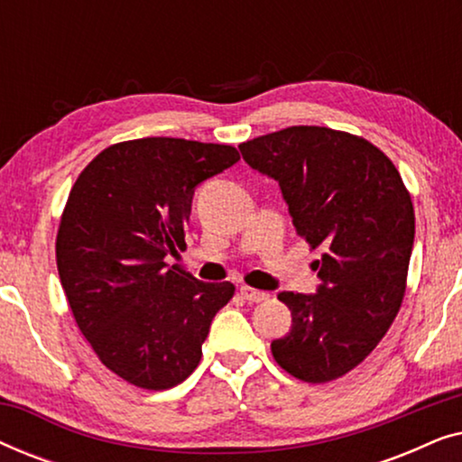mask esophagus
Returning a JSON list of instances; mask_svg holds the SVG:
<instances>
[{
  "mask_svg": "<svg viewBox=\"0 0 462 462\" xmlns=\"http://www.w3.org/2000/svg\"><path fill=\"white\" fill-rule=\"evenodd\" d=\"M239 294H242L248 302H263V300L269 299L267 292H261V290H254V288H250V286L239 288Z\"/></svg>",
  "mask_w": 462,
  "mask_h": 462,
  "instance_id": "esophagus-1",
  "label": "esophagus"
}]
</instances>
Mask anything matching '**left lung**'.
<instances>
[{"mask_svg":"<svg viewBox=\"0 0 462 462\" xmlns=\"http://www.w3.org/2000/svg\"><path fill=\"white\" fill-rule=\"evenodd\" d=\"M239 151L252 170L277 180L299 236L321 248L315 294H277L292 328L271 351L300 381H334L370 356L400 311L412 199L393 162L346 132L290 125Z\"/></svg>","mask_w":462,"mask_h":462,"instance_id":"1","label":"left lung"}]
</instances>
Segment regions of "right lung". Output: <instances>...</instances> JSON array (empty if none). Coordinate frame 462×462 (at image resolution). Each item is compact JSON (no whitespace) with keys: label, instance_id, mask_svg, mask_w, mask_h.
<instances>
[{"label":"right lung","instance_id":"add662e5","mask_svg":"<svg viewBox=\"0 0 462 462\" xmlns=\"http://www.w3.org/2000/svg\"><path fill=\"white\" fill-rule=\"evenodd\" d=\"M237 160L229 144L138 138L98 153L69 193L56 236L62 290L100 362L136 387L185 381L236 292L166 258L185 250L195 189Z\"/></svg>","mask_w":462,"mask_h":462}]
</instances>
